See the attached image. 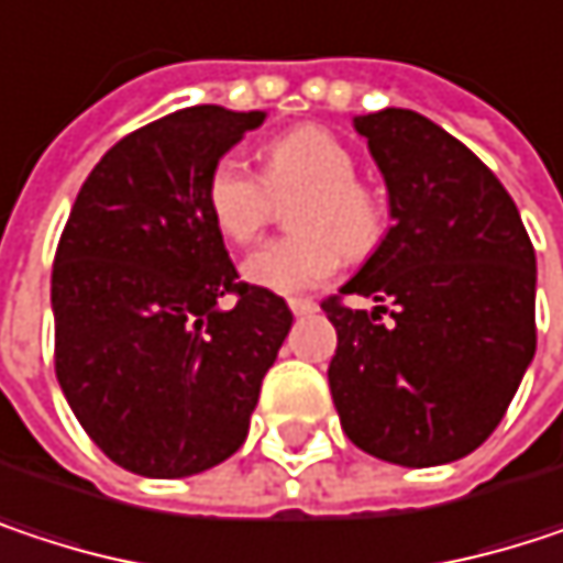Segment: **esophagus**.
<instances>
[{"instance_id": "34e87169", "label": "esophagus", "mask_w": 563, "mask_h": 563, "mask_svg": "<svg viewBox=\"0 0 563 563\" xmlns=\"http://www.w3.org/2000/svg\"><path fill=\"white\" fill-rule=\"evenodd\" d=\"M289 309H292L296 316H309V312H316L319 306H316V299H309V296H292V299H289Z\"/></svg>"}]
</instances>
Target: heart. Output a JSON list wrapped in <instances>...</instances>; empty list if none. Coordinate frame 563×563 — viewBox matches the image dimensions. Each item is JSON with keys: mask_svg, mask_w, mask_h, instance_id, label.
Here are the masks:
<instances>
[{"mask_svg": "<svg viewBox=\"0 0 563 563\" xmlns=\"http://www.w3.org/2000/svg\"><path fill=\"white\" fill-rule=\"evenodd\" d=\"M355 153L325 126L306 123L261 150V175L238 156H221L205 181V208L224 241L244 247L277 218V201L302 191L292 228L244 261V277L280 292H306L329 283L345 251L368 254L385 234V205L358 175Z\"/></svg>", "mask_w": 563, "mask_h": 563, "instance_id": "1", "label": "heart"}]
</instances>
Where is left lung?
I'll return each mask as SVG.
<instances>
[{
  "label": "left lung",
  "mask_w": 563,
  "mask_h": 563,
  "mask_svg": "<svg viewBox=\"0 0 563 563\" xmlns=\"http://www.w3.org/2000/svg\"><path fill=\"white\" fill-rule=\"evenodd\" d=\"M355 130L394 224L322 299L339 335L332 400L358 450L413 470L453 463L489 440L534 358V247L493 169L427 117L388 107ZM345 295L379 306L352 310Z\"/></svg>",
  "instance_id": "left-lung-1"
}]
</instances>
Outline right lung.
I'll return each mask as SVG.
<instances>
[{
    "label": "right lung",
    "instance_id": "add662e5",
    "mask_svg": "<svg viewBox=\"0 0 563 563\" xmlns=\"http://www.w3.org/2000/svg\"><path fill=\"white\" fill-rule=\"evenodd\" d=\"M261 123V110L205 103L123 136L60 231L57 385L87 437L136 476H195L238 453L292 325L277 292L238 277L205 208L211 166Z\"/></svg>",
    "mask_w": 563,
    "mask_h": 563
}]
</instances>
